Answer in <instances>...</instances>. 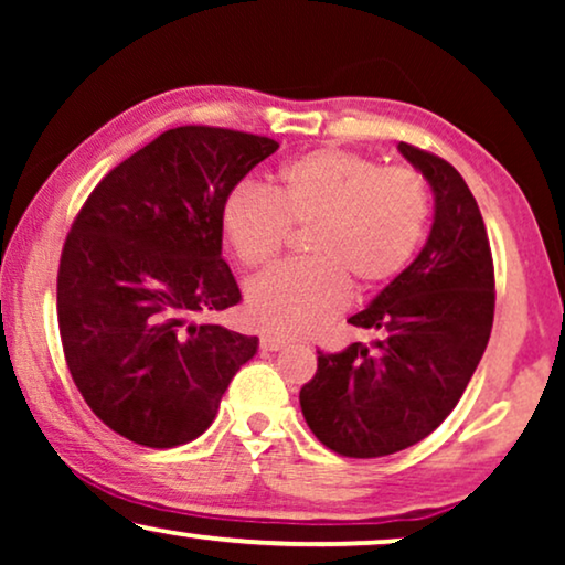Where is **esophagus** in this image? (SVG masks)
I'll return each instance as SVG.
<instances>
[{
    "instance_id": "1",
    "label": "esophagus",
    "mask_w": 565,
    "mask_h": 565,
    "mask_svg": "<svg viewBox=\"0 0 565 565\" xmlns=\"http://www.w3.org/2000/svg\"><path fill=\"white\" fill-rule=\"evenodd\" d=\"M259 344H262V350H265V352H280L282 347H285V339L273 337V334H265V337L259 339Z\"/></svg>"
}]
</instances>
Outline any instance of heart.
Returning a JSON list of instances; mask_svg holds the SVG:
<instances>
[{"label":"heart","mask_w":565,"mask_h":565,"mask_svg":"<svg viewBox=\"0 0 565 565\" xmlns=\"http://www.w3.org/2000/svg\"><path fill=\"white\" fill-rule=\"evenodd\" d=\"M429 184L412 167L342 149L288 161L273 192L238 184L221 226L244 267L280 257L290 228H311L303 265H285L246 288V316L259 329L303 337L342 311L354 292H373L404 273L429 223Z\"/></svg>","instance_id":"1"}]
</instances>
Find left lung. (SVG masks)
Wrapping results in <instances>:
<instances>
[{
    "mask_svg": "<svg viewBox=\"0 0 565 565\" xmlns=\"http://www.w3.org/2000/svg\"><path fill=\"white\" fill-rule=\"evenodd\" d=\"M435 198L416 259L350 316L381 331L373 347L319 352L300 388L306 424L344 458H383L431 435L458 404L483 358L493 323V262L473 192L445 159L398 143Z\"/></svg>",
    "mask_w": 565,
    "mask_h": 565,
    "instance_id": "left-lung-1",
    "label": "left lung"
}]
</instances>
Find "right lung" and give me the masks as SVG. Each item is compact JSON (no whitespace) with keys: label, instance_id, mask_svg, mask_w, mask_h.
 <instances>
[{"label":"right lung","instance_id":"1","mask_svg":"<svg viewBox=\"0 0 565 565\" xmlns=\"http://www.w3.org/2000/svg\"><path fill=\"white\" fill-rule=\"evenodd\" d=\"M277 149L242 130L172 128L105 174L76 215L58 267L61 344L87 406L130 443H192L257 354V337L195 316L242 300L221 257V207Z\"/></svg>","mask_w":565,"mask_h":565}]
</instances>
